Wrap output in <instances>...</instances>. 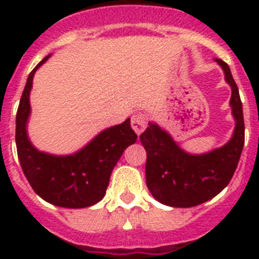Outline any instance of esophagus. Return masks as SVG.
Masks as SVG:
<instances>
[{
	"mask_svg": "<svg viewBox=\"0 0 259 259\" xmlns=\"http://www.w3.org/2000/svg\"><path fill=\"white\" fill-rule=\"evenodd\" d=\"M146 124H148V118H146L145 114H135L131 119V125L134 128V131L136 132L137 135H141L144 132V130L146 128Z\"/></svg>",
	"mask_w": 259,
	"mask_h": 259,
	"instance_id": "34e87169",
	"label": "esophagus"
}]
</instances>
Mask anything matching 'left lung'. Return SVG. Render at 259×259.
<instances>
[{"mask_svg":"<svg viewBox=\"0 0 259 259\" xmlns=\"http://www.w3.org/2000/svg\"><path fill=\"white\" fill-rule=\"evenodd\" d=\"M215 61L223 68L226 81L232 89L230 104L236 120L232 139L219 149L193 155L180 149L155 123H149L140 136L146 150V185L153 197L167 206L192 207L211 200L227 187L239 163L245 141L239 88L227 63Z\"/></svg>","mask_w":259,"mask_h":259,"instance_id":"1","label":"left lung"}]
</instances>
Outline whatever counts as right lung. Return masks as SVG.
Returning <instances> with one entry per match:
<instances>
[{
	"mask_svg": "<svg viewBox=\"0 0 259 259\" xmlns=\"http://www.w3.org/2000/svg\"><path fill=\"white\" fill-rule=\"evenodd\" d=\"M49 57L31 71L20 97L15 131L20 166L32 189L42 200L71 209L92 206L104 198L111 171L127 146L135 144L137 135L127 119L102 131L75 154L58 157L38 152L28 140L26 130L31 111L29 92L36 70Z\"/></svg>",
	"mask_w": 259,
	"mask_h": 259,
	"instance_id": "1",
	"label": "right lung"
}]
</instances>
